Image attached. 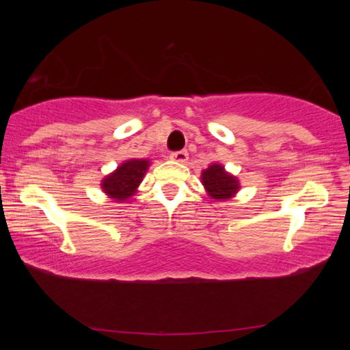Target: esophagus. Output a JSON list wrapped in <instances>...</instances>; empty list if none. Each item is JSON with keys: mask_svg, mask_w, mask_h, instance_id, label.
Masks as SVG:
<instances>
[{"mask_svg": "<svg viewBox=\"0 0 350 350\" xmlns=\"http://www.w3.org/2000/svg\"><path fill=\"white\" fill-rule=\"evenodd\" d=\"M170 159L174 161V162H179V163H185V162L188 161V152L187 150H180V152L171 153Z\"/></svg>", "mask_w": 350, "mask_h": 350, "instance_id": "obj_1", "label": "esophagus"}]
</instances>
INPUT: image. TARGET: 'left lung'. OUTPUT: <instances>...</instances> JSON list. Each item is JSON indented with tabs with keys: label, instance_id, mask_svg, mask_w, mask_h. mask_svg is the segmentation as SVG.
Masks as SVG:
<instances>
[{
	"label": "left lung",
	"instance_id": "8db88e82",
	"mask_svg": "<svg viewBox=\"0 0 350 350\" xmlns=\"http://www.w3.org/2000/svg\"><path fill=\"white\" fill-rule=\"evenodd\" d=\"M202 183L207 196L218 202L233 198L241 189L239 179L228 173L219 162H213L202 171Z\"/></svg>",
	"mask_w": 350,
	"mask_h": 350
}]
</instances>
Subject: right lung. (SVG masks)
<instances>
[{"mask_svg": "<svg viewBox=\"0 0 350 350\" xmlns=\"http://www.w3.org/2000/svg\"><path fill=\"white\" fill-rule=\"evenodd\" d=\"M150 167L148 159H128L122 162L113 173L107 174L100 182V188L105 196L116 203L128 202L137 194L138 187Z\"/></svg>", "mask_w": 350, "mask_h": 350, "instance_id": "1", "label": "right lung"}]
</instances>
